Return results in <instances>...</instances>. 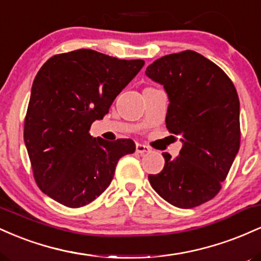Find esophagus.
<instances>
[{"instance_id":"1","label":"esophagus","mask_w":261,"mask_h":261,"mask_svg":"<svg viewBox=\"0 0 261 261\" xmlns=\"http://www.w3.org/2000/svg\"><path fill=\"white\" fill-rule=\"evenodd\" d=\"M148 152H151V148L147 147V146H145V145H141V143H137V145H136V153L146 154V153H148Z\"/></svg>"}]
</instances>
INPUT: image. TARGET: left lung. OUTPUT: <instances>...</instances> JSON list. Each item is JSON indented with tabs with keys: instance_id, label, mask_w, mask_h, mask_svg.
<instances>
[{
	"instance_id": "8db88e82",
	"label": "left lung",
	"mask_w": 261,
	"mask_h": 261,
	"mask_svg": "<svg viewBox=\"0 0 261 261\" xmlns=\"http://www.w3.org/2000/svg\"><path fill=\"white\" fill-rule=\"evenodd\" d=\"M146 76L164 87L167 128L182 142L176 158L163 153L149 184L173 206L193 208L217 195L239 151L238 94L216 64L191 50L155 60Z\"/></svg>"
}]
</instances>
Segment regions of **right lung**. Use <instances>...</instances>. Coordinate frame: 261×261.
Listing matches in <instances>:
<instances>
[{"label":"right lung","instance_id":"obj_1","mask_svg":"<svg viewBox=\"0 0 261 261\" xmlns=\"http://www.w3.org/2000/svg\"><path fill=\"white\" fill-rule=\"evenodd\" d=\"M145 65L91 49L59 54L41 66L32 86L24 143L33 174L44 194L67 207L92 202L113 180L130 139L106 141L89 134L116 95Z\"/></svg>","mask_w":261,"mask_h":261}]
</instances>
